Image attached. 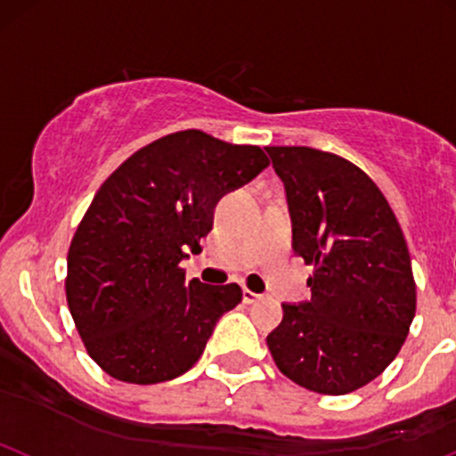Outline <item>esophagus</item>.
<instances>
[{"instance_id": "esophagus-1", "label": "esophagus", "mask_w": 456, "mask_h": 456, "mask_svg": "<svg viewBox=\"0 0 456 456\" xmlns=\"http://www.w3.org/2000/svg\"><path fill=\"white\" fill-rule=\"evenodd\" d=\"M242 299H244V304H256V301L262 299V295H257V292L244 289V290H242Z\"/></svg>"}]
</instances>
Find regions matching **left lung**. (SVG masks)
<instances>
[{
    "mask_svg": "<svg viewBox=\"0 0 456 456\" xmlns=\"http://www.w3.org/2000/svg\"><path fill=\"white\" fill-rule=\"evenodd\" d=\"M292 223V251L313 265V297L281 304L266 337L275 365L304 389L352 393L380 376L415 316L409 247L378 185L352 161L308 146H268Z\"/></svg>",
    "mask_w": 456,
    "mask_h": 456,
    "instance_id": "1",
    "label": "left lung"
}]
</instances>
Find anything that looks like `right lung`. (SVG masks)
Wrapping results in <instances>:
<instances>
[{"label":"right lung","instance_id":"right-lung-1","mask_svg":"<svg viewBox=\"0 0 456 456\" xmlns=\"http://www.w3.org/2000/svg\"><path fill=\"white\" fill-rule=\"evenodd\" d=\"M268 166L260 146L179 131L140 148L100 185L67 253L65 292L89 356L131 385L194 367L238 284L185 281L214 208Z\"/></svg>","mask_w":456,"mask_h":456}]
</instances>
